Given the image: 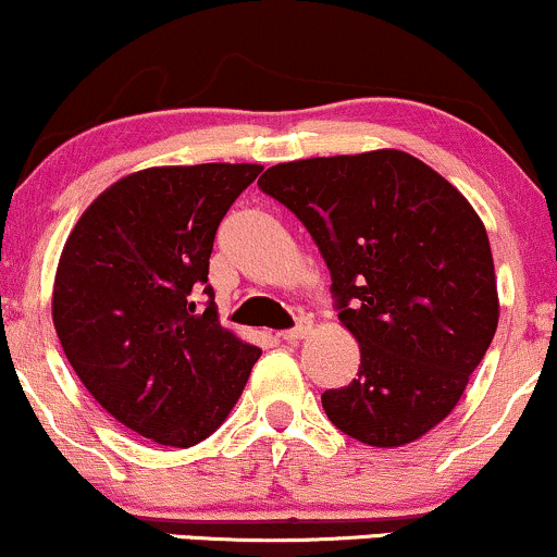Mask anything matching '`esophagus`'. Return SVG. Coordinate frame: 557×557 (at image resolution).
<instances>
[{"label":"esophagus","mask_w":557,"mask_h":557,"mask_svg":"<svg viewBox=\"0 0 557 557\" xmlns=\"http://www.w3.org/2000/svg\"><path fill=\"white\" fill-rule=\"evenodd\" d=\"M307 333H310V320H299L297 325H294V329H289V331H281L278 336L284 338V342H299V338H305Z\"/></svg>","instance_id":"34e87169"}]
</instances>
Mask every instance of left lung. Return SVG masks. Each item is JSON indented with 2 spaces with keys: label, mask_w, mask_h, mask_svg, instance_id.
I'll list each match as a JSON object with an SVG mask.
<instances>
[{
  "label": "left lung",
  "mask_w": 557,
  "mask_h": 557,
  "mask_svg": "<svg viewBox=\"0 0 557 557\" xmlns=\"http://www.w3.org/2000/svg\"><path fill=\"white\" fill-rule=\"evenodd\" d=\"M258 187L310 232L359 342L355 381L320 396L329 420L377 448L446 420L498 329L487 232L467 198L401 150L278 163Z\"/></svg>",
  "instance_id": "1"
}]
</instances>
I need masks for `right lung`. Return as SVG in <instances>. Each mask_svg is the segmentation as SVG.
<instances>
[{
  "mask_svg": "<svg viewBox=\"0 0 557 557\" xmlns=\"http://www.w3.org/2000/svg\"><path fill=\"white\" fill-rule=\"evenodd\" d=\"M260 172L198 163L124 176L59 258L51 312L72 370L116 422L161 446L211 435L260 357L221 329L208 284L221 219Z\"/></svg>",
  "mask_w": 557,
  "mask_h": 557,
  "instance_id": "add662e5",
  "label": "right lung"
}]
</instances>
